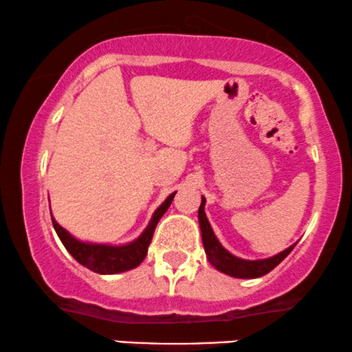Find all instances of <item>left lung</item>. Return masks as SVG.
I'll use <instances>...</instances> for the list:
<instances>
[{
	"label": "left lung",
	"instance_id": "1",
	"mask_svg": "<svg viewBox=\"0 0 352 352\" xmlns=\"http://www.w3.org/2000/svg\"><path fill=\"white\" fill-rule=\"evenodd\" d=\"M204 203H206V199L201 198V204H199L198 209V221L199 229H201L204 252H206L209 263L214 266L216 270H219L221 273L242 279L260 278V276H265L266 273H270L271 270H274L276 266L281 263L284 258L292 252V248L296 247L294 243V245L286 248V250L278 253V255L265 258V260H243V258L234 256L232 253H229L221 245L219 240H217L214 232H212L211 224H209L206 217V212H204Z\"/></svg>",
	"mask_w": 352,
	"mask_h": 352
}]
</instances>
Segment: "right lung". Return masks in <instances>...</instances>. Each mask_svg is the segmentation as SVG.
<instances>
[{
    "mask_svg": "<svg viewBox=\"0 0 352 352\" xmlns=\"http://www.w3.org/2000/svg\"><path fill=\"white\" fill-rule=\"evenodd\" d=\"M175 193L168 195L166 201L155 209L153 219H151L148 228L144 229V232L136 240L126 243V245H107V243L81 242V240L74 239L68 230L61 228V226L52 217L53 228H55L61 243H63L66 250L71 253V256H73L78 263H81L82 266H86V268L99 274L123 273V271L133 270L136 268L138 265H141V261L144 260L146 255H148V247L151 243V239H153L155 226H157L159 219H161L164 212L167 211L168 206H170Z\"/></svg>",
    "mask_w": 352,
    "mask_h": 352,
    "instance_id": "obj_1",
    "label": "right lung"
}]
</instances>
